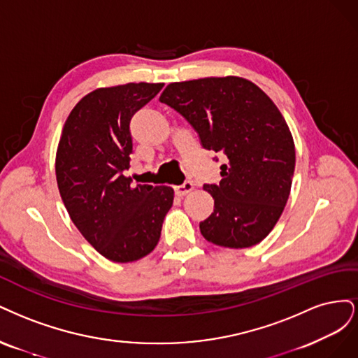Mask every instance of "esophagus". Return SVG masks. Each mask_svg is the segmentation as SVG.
<instances>
[{
  "mask_svg": "<svg viewBox=\"0 0 358 358\" xmlns=\"http://www.w3.org/2000/svg\"><path fill=\"white\" fill-rule=\"evenodd\" d=\"M193 190V182L192 181H186L180 184V186H176V193L177 196H186L187 193H190Z\"/></svg>",
  "mask_w": 358,
  "mask_h": 358,
  "instance_id": "obj_1",
  "label": "esophagus"
}]
</instances>
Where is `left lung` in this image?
Listing matches in <instances>:
<instances>
[{
  "instance_id": "1",
  "label": "left lung",
  "mask_w": 358,
  "mask_h": 358,
  "mask_svg": "<svg viewBox=\"0 0 358 358\" xmlns=\"http://www.w3.org/2000/svg\"><path fill=\"white\" fill-rule=\"evenodd\" d=\"M160 102L187 119L205 148L224 153L220 184H205L214 213L202 236L224 248L266 238L284 211L296 165L294 141L273 101L247 78L205 77L169 83Z\"/></svg>"
}]
</instances>
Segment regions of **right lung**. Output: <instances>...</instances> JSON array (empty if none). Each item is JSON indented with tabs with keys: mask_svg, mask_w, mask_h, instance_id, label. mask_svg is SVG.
<instances>
[{
	"mask_svg": "<svg viewBox=\"0 0 358 358\" xmlns=\"http://www.w3.org/2000/svg\"><path fill=\"white\" fill-rule=\"evenodd\" d=\"M164 83L98 87L66 117L56 150L57 189L73 223L101 256L131 263L152 252L174 202L169 186L136 184L129 169L134 114Z\"/></svg>",
	"mask_w": 358,
	"mask_h": 358,
	"instance_id": "obj_1",
	"label": "right lung"
}]
</instances>
